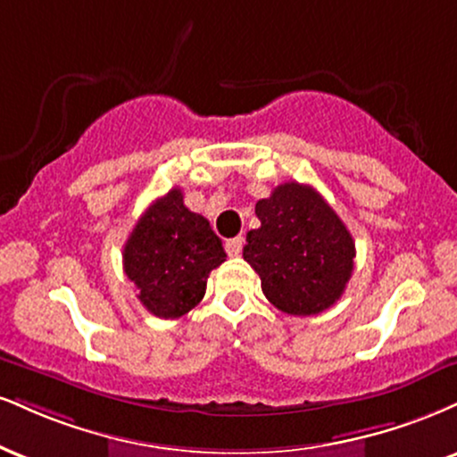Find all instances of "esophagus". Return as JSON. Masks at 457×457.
I'll use <instances>...</instances> for the list:
<instances>
[{
    "label": "esophagus",
    "instance_id": "1",
    "mask_svg": "<svg viewBox=\"0 0 457 457\" xmlns=\"http://www.w3.org/2000/svg\"><path fill=\"white\" fill-rule=\"evenodd\" d=\"M243 246H245V238L243 236H238V238H229L228 243H225V251H228V255H240L243 253Z\"/></svg>",
    "mask_w": 457,
    "mask_h": 457
}]
</instances>
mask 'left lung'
<instances>
[{
	"label": "left lung",
	"instance_id": "obj_1",
	"mask_svg": "<svg viewBox=\"0 0 457 457\" xmlns=\"http://www.w3.org/2000/svg\"><path fill=\"white\" fill-rule=\"evenodd\" d=\"M260 228L246 234L243 257L262 291L287 315H317L343 295L353 272L355 243L332 206L295 180L255 204Z\"/></svg>",
	"mask_w": 457,
	"mask_h": 457
}]
</instances>
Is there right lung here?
Segmentation results:
<instances>
[{
    "label": "right lung",
    "mask_w": 457,
    "mask_h": 457,
    "mask_svg": "<svg viewBox=\"0 0 457 457\" xmlns=\"http://www.w3.org/2000/svg\"><path fill=\"white\" fill-rule=\"evenodd\" d=\"M208 219L191 212L179 187L146 208L123 249V268L142 306L159 319L183 317L204 298L211 270L225 262Z\"/></svg>",
    "instance_id": "right-lung-1"
}]
</instances>
